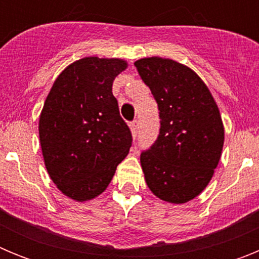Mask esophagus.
<instances>
[{"mask_svg": "<svg viewBox=\"0 0 259 259\" xmlns=\"http://www.w3.org/2000/svg\"><path fill=\"white\" fill-rule=\"evenodd\" d=\"M130 127H131V131H132V135H134V137H136L137 134H139V128H140V122L136 119V120L131 122Z\"/></svg>", "mask_w": 259, "mask_h": 259, "instance_id": "1", "label": "esophagus"}]
</instances>
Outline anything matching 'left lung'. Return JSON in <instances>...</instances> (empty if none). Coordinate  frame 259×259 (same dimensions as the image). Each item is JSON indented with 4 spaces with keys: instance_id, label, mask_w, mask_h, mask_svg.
Returning a JSON list of instances; mask_svg holds the SVG:
<instances>
[{
    "instance_id": "obj_1",
    "label": "left lung",
    "mask_w": 259,
    "mask_h": 259,
    "mask_svg": "<svg viewBox=\"0 0 259 259\" xmlns=\"http://www.w3.org/2000/svg\"><path fill=\"white\" fill-rule=\"evenodd\" d=\"M158 104L157 140L141 152L145 182L161 200L184 203L205 189L221 159L224 128L211 93L194 71L159 57L135 62Z\"/></svg>"
}]
</instances>
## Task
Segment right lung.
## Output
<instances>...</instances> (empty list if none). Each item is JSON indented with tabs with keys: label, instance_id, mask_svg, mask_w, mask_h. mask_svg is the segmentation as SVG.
<instances>
[{
	"label": "right lung",
	"instance_id": "obj_1",
	"mask_svg": "<svg viewBox=\"0 0 259 259\" xmlns=\"http://www.w3.org/2000/svg\"><path fill=\"white\" fill-rule=\"evenodd\" d=\"M125 68L122 59H79L62 71L45 100L38 123L45 166L75 201L101 194L130 152L132 134L113 96L114 79Z\"/></svg>",
	"mask_w": 259,
	"mask_h": 259
}]
</instances>
